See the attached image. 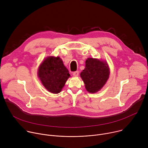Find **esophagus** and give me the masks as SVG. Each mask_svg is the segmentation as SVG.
<instances>
[{
  "label": "esophagus",
  "instance_id": "obj_1",
  "mask_svg": "<svg viewBox=\"0 0 148 148\" xmlns=\"http://www.w3.org/2000/svg\"><path fill=\"white\" fill-rule=\"evenodd\" d=\"M73 75H74V76L77 77V76H78V74H79V71H74V72H73Z\"/></svg>",
  "mask_w": 148,
  "mask_h": 148
}]
</instances>
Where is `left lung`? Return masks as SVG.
I'll return each instance as SVG.
<instances>
[{
	"label": "left lung",
	"mask_w": 148,
	"mask_h": 148,
	"mask_svg": "<svg viewBox=\"0 0 148 148\" xmlns=\"http://www.w3.org/2000/svg\"><path fill=\"white\" fill-rule=\"evenodd\" d=\"M110 70L106 62L88 58L86 61V68L81 73L87 91L94 93L101 89L109 78Z\"/></svg>",
	"instance_id": "left-lung-1"
}]
</instances>
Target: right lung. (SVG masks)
I'll use <instances>...</instances> for the list:
<instances>
[{
	"label": "right lung",
	"mask_w": 148,
	"mask_h": 148,
	"mask_svg": "<svg viewBox=\"0 0 148 148\" xmlns=\"http://www.w3.org/2000/svg\"><path fill=\"white\" fill-rule=\"evenodd\" d=\"M38 75L49 92L58 94L64 86L70 74L60 57H49L39 67Z\"/></svg>",
	"instance_id": "right-lung-1"
}]
</instances>
